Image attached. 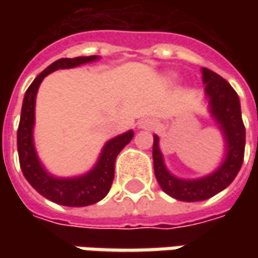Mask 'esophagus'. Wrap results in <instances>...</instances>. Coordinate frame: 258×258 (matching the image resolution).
<instances>
[{"label":"esophagus","instance_id":"1","mask_svg":"<svg viewBox=\"0 0 258 258\" xmlns=\"http://www.w3.org/2000/svg\"><path fill=\"white\" fill-rule=\"evenodd\" d=\"M139 126H141L142 129H152L155 126V122L152 119H144V120L139 122Z\"/></svg>","mask_w":258,"mask_h":258}]
</instances>
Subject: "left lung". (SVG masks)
Segmentation results:
<instances>
[{"instance_id":"8db88e82","label":"left lung","mask_w":258,"mask_h":258,"mask_svg":"<svg viewBox=\"0 0 258 258\" xmlns=\"http://www.w3.org/2000/svg\"><path fill=\"white\" fill-rule=\"evenodd\" d=\"M203 82L205 83V94L208 99L210 113L220 124L225 139V159L213 173L198 179H181L173 176L166 169L164 156L159 149V138L154 136L155 176L164 192L175 200L185 203L204 201L221 192L240 171L244 159L245 148V127L241 117V106L238 94L231 85L220 75L203 67Z\"/></svg>"}]
</instances>
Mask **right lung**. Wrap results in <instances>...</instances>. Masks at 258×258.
Instances as JSON below:
<instances>
[{"label":"right lung","instance_id":"1","mask_svg":"<svg viewBox=\"0 0 258 258\" xmlns=\"http://www.w3.org/2000/svg\"><path fill=\"white\" fill-rule=\"evenodd\" d=\"M97 55L60 58L50 64L44 72L34 79V82L27 89L21 107V117L17 131V149L20 158V166L25 179L38 194L47 200L66 207H86L99 203L107 195L114 178V161L119 152L134 138V131L119 135L110 139L103 146L97 164L92 171L76 178H57L48 173L41 165L34 148L33 129H34L35 96L40 83L45 76L58 69H72L85 63L97 60Z\"/></svg>","mask_w":258,"mask_h":258}]
</instances>
